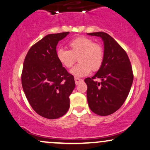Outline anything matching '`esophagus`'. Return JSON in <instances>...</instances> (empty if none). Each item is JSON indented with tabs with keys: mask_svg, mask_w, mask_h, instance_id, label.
Segmentation results:
<instances>
[{
	"mask_svg": "<svg viewBox=\"0 0 150 150\" xmlns=\"http://www.w3.org/2000/svg\"><path fill=\"white\" fill-rule=\"evenodd\" d=\"M75 84L77 85V84H78L80 82H83V80H82V79H80V78H77V77H75Z\"/></svg>",
	"mask_w": 150,
	"mask_h": 150,
	"instance_id": "34e87169",
	"label": "esophagus"
}]
</instances>
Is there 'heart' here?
<instances>
[{
  "mask_svg": "<svg viewBox=\"0 0 150 150\" xmlns=\"http://www.w3.org/2000/svg\"><path fill=\"white\" fill-rule=\"evenodd\" d=\"M70 50L59 48L56 55L58 61L64 67L70 68L73 66L78 57V64L70 70L75 77L89 75L91 70L97 71L102 66L104 60V49L100 43L94 42L90 38L79 36L68 42Z\"/></svg>",
  "mask_w": 150,
  "mask_h": 150,
  "instance_id": "1",
  "label": "heart"
}]
</instances>
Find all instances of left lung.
I'll list each match as a JSON object with an SVG mask.
<instances>
[{
    "label": "left lung",
    "mask_w": 150,
    "mask_h": 150,
    "mask_svg": "<svg viewBox=\"0 0 150 150\" xmlns=\"http://www.w3.org/2000/svg\"><path fill=\"white\" fill-rule=\"evenodd\" d=\"M88 34L101 38L105 53L100 69L92 77L84 80L88 104L96 115L107 116L120 109L127 99L133 80L132 67L127 52L110 35L104 32Z\"/></svg>",
    "instance_id": "1"
}]
</instances>
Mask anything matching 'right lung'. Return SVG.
I'll use <instances>...</instances> for the list:
<instances>
[{
  "mask_svg": "<svg viewBox=\"0 0 150 150\" xmlns=\"http://www.w3.org/2000/svg\"><path fill=\"white\" fill-rule=\"evenodd\" d=\"M69 32L49 34L34 44L23 61L21 84L32 108L50 120L64 116L75 86L73 75L58 61L56 48Z\"/></svg>",
  "mask_w": 150,
  "mask_h": 150,
  "instance_id": "add662e5",
  "label": "right lung"
}]
</instances>
